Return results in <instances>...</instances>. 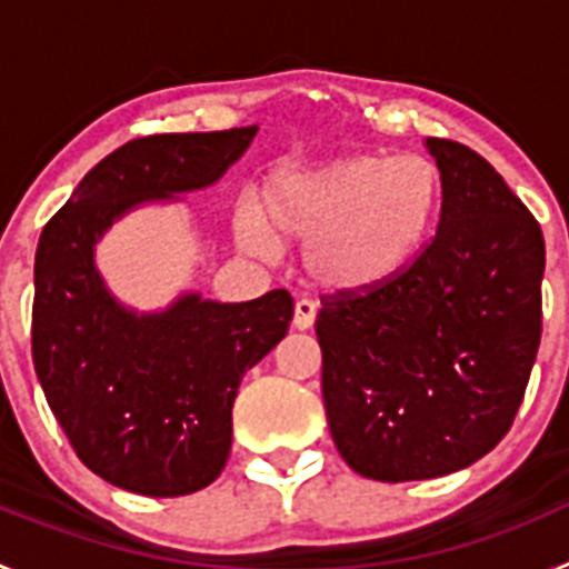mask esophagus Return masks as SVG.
<instances>
[{"label": "esophagus", "mask_w": 569, "mask_h": 569, "mask_svg": "<svg viewBox=\"0 0 569 569\" xmlns=\"http://www.w3.org/2000/svg\"><path fill=\"white\" fill-rule=\"evenodd\" d=\"M316 301L310 299H299L296 301V310H293V325L299 330H308L313 328V321H316Z\"/></svg>", "instance_id": "1"}]
</instances>
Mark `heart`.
I'll return each mask as SVG.
<instances>
[{
  "mask_svg": "<svg viewBox=\"0 0 569 569\" xmlns=\"http://www.w3.org/2000/svg\"><path fill=\"white\" fill-rule=\"evenodd\" d=\"M439 170L421 156L353 153L281 164L236 202V236L270 256L279 239L308 241L305 268L330 290H367L399 273L433 224Z\"/></svg>",
  "mask_w": 569,
  "mask_h": 569,
  "instance_id": "heart-1",
  "label": "heart"
}]
</instances>
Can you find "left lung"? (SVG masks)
<instances>
[{
    "label": "left lung",
    "mask_w": 569,
    "mask_h": 569,
    "mask_svg": "<svg viewBox=\"0 0 569 569\" xmlns=\"http://www.w3.org/2000/svg\"><path fill=\"white\" fill-rule=\"evenodd\" d=\"M439 228L410 268L325 296L321 396L341 459L376 481L439 479L510 430L541 339L545 236L476 150L425 139Z\"/></svg>",
    "instance_id": "left-lung-1"
}]
</instances>
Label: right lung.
<instances>
[{"label":"right lung","instance_id":"1","mask_svg":"<svg viewBox=\"0 0 569 569\" xmlns=\"http://www.w3.org/2000/svg\"><path fill=\"white\" fill-rule=\"evenodd\" d=\"M256 130L133 139L104 156L42 230L33 367L77 456L113 487L173 499L219 479L241 379L288 336L293 299L182 293L139 313L104 284L97 241L130 210L219 182Z\"/></svg>","mask_w":569,"mask_h":569}]
</instances>
